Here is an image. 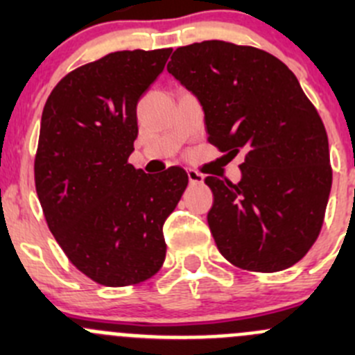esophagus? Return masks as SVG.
I'll return each instance as SVG.
<instances>
[{
    "label": "esophagus",
    "instance_id": "obj_1",
    "mask_svg": "<svg viewBox=\"0 0 355 355\" xmlns=\"http://www.w3.org/2000/svg\"><path fill=\"white\" fill-rule=\"evenodd\" d=\"M187 175H189V182H191V184H202L204 177H202V175L199 173V171H196V170H189V171H187Z\"/></svg>",
    "mask_w": 355,
    "mask_h": 355
}]
</instances>
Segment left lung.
Here are the masks:
<instances>
[{"mask_svg":"<svg viewBox=\"0 0 355 355\" xmlns=\"http://www.w3.org/2000/svg\"><path fill=\"white\" fill-rule=\"evenodd\" d=\"M166 70L198 98L207 141L237 156V184L206 177L207 225L218 250L244 270L273 273L318 239L331 191L328 135L285 63L225 41L178 48Z\"/></svg>","mask_w":355,"mask_h":355,"instance_id":"left-lung-1","label":"left lung"}]
</instances>
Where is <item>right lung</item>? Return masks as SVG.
Instances as JSON below:
<instances>
[{"label":"right lung","instance_id":"1","mask_svg":"<svg viewBox=\"0 0 355 355\" xmlns=\"http://www.w3.org/2000/svg\"><path fill=\"white\" fill-rule=\"evenodd\" d=\"M171 49L116 51L77 68L46 101L35 191L56 242L77 270L106 287L148 280L166 256L163 225L189 177L148 175L128 163L137 103Z\"/></svg>","mask_w":355,"mask_h":355}]
</instances>
